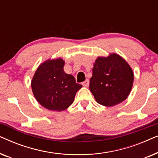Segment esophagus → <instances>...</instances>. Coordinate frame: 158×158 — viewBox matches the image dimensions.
<instances>
[{
  "label": "esophagus",
  "mask_w": 158,
  "mask_h": 158,
  "mask_svg": "<svg viewBox=\"0 0 158 158\" xmlns=\"http://www.w3.org/2000/svg\"><path fill=\"white\" fill-rule=\"evenodd\" d=\"M82 85H83L84 87H88L89 85V81L88 80H85V81L82 83Z\"/></svg>",
  "instance_id": "esophagus-1"
}]
</instances>
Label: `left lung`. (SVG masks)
Returning a JSON list of instances; mask_svg holds the SVG:
<instances>
[{
  "label": "left lung",
  "instance_id": "left-lung-1",
  "mask_svg": "<svg viewBox=\"0 0 158 158\" xmlns=\"http://www.w3.org/2000/svg\"><path fill=\"white\" fill-rule=\"evenodd\" d=\"M133 71L117 54L95 61L89 88L99 104L113 106L128 97L133 85Z\"/></svg>",
  "mask_w": 158,
  "mask_h": 158
}]
</instances>
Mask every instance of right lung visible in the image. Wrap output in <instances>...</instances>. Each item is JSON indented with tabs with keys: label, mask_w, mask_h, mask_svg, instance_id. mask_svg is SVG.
Instances as JSON below:
<instances>
[{
	"label": "right lung",
	"mask_w": 158,
	"mask_h": 158,
	"mask_svg": "<svg viewBox=\"0 0 158 158\" xmlns=\"http://www.w3.org/2000/svg\"><path fill=\"white\" fill-rule=\"evenodd\" d=\"M64 65L61 58L47 60L39 66L31 81L34 97L43 107L52 111L68 109L83 87L72 75L64 73Z\"/></svg>",
	"instance_id": "add662e5"
}]
</instances>
